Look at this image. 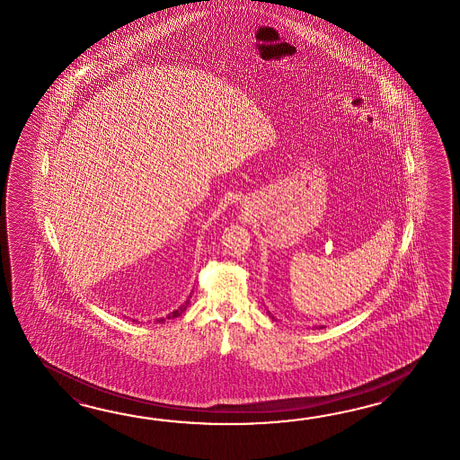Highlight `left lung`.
<instances>
[{"label":"left lung","instance_id":"left-lung-1","mask_svg":"<svg viewBox=\"0 0 460 460\" xmlns=\"http://www.w3.org/2000/svg\"><path fill=\"white\" fill-rule=\"evenodd\" d=\"M268 315H270V317H271V319H274V315H271V313H268ZM274 321H276V319H274ZM323 325H321V327H319V329H323Z\"/></svg>","mask_w":460,"mask_h":460}]
</instances>
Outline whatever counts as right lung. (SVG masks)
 <instances>
[{
  "label": "right lung",
  "mask_w": 460,
  "mask_h": 460,
  "mask_svg": "<svg viewBox=\"0 0 460 460\" xmlns=\"http://www.w3.org/2000/svg\"><path fill=\"white\" fill-rule=\"evenodd\" d=\"M189 297H190V296H189ZM187 305H189V299H187L186 303L182 304V305H179V307H177L176 311H172V313L167 314L166 319H174V317H179V315H181V314H182V313H184V311H186ZM166 319H164V317H163V319H159V323H164V321H166Z\"/></svg>",
  "instance_id": "1"
}]
</instances>
